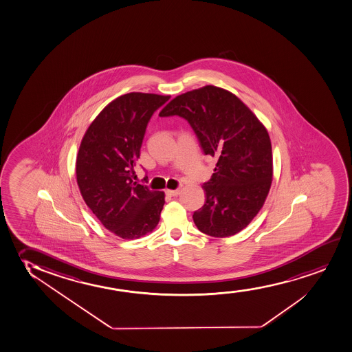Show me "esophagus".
<instances>
[{"instance_id": "1", "label": "esophagus", "mask_w": 352, "mask_h": 352, "mask_svg": "<svg viewBox=\"0 0 352 352\" xmlns=\"http://www.w3.org/2000/svg\"><path fill=\"white\" fill-rule=\"evenodd\" d=\"M166 193H167V195L170 197H177L178 196L179 193H180V190H179V188L178 190H167Z\"/></svg>"}]
</instances>
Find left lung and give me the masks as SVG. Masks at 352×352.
Masks as SVG:
<instances>
[{
	"label": "left lung",
	"mask_w": 352,
	"mask_h": 352,
	"mask_svg": "<svg viewBox=\"0 0 352 352\" xmlns=\"http://www.w3.org/2000/svg\"><path fill=\"white\" fill-rule=\"evenodd\" d=\"M160 116L186 119L204 154L217 160L203 185L206 203L193 214L197 228L214 238L246 228L264 206L274 172L269 133L256 114L233 93L206 86L174 98Z\"/></svg>",
	"instance_id": "8db88e82"
}]
</instances>
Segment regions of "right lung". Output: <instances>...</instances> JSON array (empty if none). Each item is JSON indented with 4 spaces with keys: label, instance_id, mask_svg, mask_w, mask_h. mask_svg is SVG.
<instances>
[{
    "label": "right lung",
    "instance_id": "1",
    "mask_svg": "<svg viewBox=\"0 0 352 352\" xmlns=\"http://www.w3.org/2000/svg\"><path fill=\"white\" fill-rule=\"evenodd\" d=\"M169 98L136 91L119 96L98 114L80 144L76 180L83 201L119 238H141L160 221L164 192L133 182V168L151 116Z\"/></svg>",
    "mask_w": 352,
    "mask_h": 352
}]
</instances>
